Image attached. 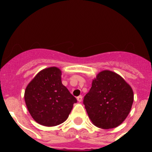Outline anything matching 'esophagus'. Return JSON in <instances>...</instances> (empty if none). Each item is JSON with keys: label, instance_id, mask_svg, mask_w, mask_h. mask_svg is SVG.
I'll list each match as a JSON object with an SVG mask.
<instances>
[{"label": "esophagus", "instance_id": "1", "mask_svg": "<svg viewBox=\"0 0 152 152\" xmlns=\"http://www.w3.org/2000/svg\"><path fill=\"white\" fill-rule=\"evenodd\" d=\"M82 96H77V101L78 102H81L82 101Z\"/></svg>", "mask_w": 152, "mask_h": 152}]
</instances>
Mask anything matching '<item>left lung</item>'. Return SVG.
<instances>
[{"label": "left lung", "instance_id": "obj_1", "mask_svg": "<svg viewBox=\"0 0 152 152\" xmlns=\"http://www.w3.org/2000/svg\"><path fill=\"white\" fill-rule=\"evenodd\" d=\"M134 100L131 86L119 75L104 70L96 75L84 98L92 123L103 129L116 128L128 116Z\"/></svg>", "mask_w": 152, "mask_h": 152}]
</instances>
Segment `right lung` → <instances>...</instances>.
<instances>
[{
  "label": "right lung",
  "mask_w": 152,
  "mask_h": 152,
  "mask_svg": "<svg viewBox=\"0 0 152 152\" xmlns=\"http://www.w3.org/2000/svg\"><path fill=\"white\" fill-rule=\"evenodd\" d=\"M24 100L35 121L49 127L64 123L77 103L61 83V71L57 67L40 71L26 86Z\"/></svg>",
  "instance_id": "obj_1"
}]
</instances>
